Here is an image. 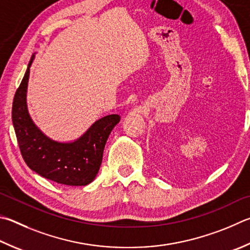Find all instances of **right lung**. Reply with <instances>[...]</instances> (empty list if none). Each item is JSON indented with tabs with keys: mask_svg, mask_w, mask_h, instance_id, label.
I'll return each mask as SVG.
<instances>
[{
	"mask_svg": "<svg viewBox=\"0 0 250 250\" xmlns=\"http://www.w3.org/2000/svg\"><path fill=\"white\" fill-rule=\"evenodd\" d=\"M34 59L35 54L16 90L12 108L13 125L21 156L31 170L54 183L88 185L97 175L108 137L120 121V116L103 117L73 142L62 143L50 139L34 124L27 108V85Z\"/></svg>",
	"mask_w": 250,
	"mask_h": 250,
	"instance_id": "1",
	"label": "right lung"
}]
</instances>
